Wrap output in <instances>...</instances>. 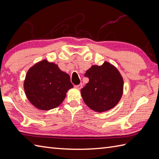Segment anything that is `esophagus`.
I'll return each instance as SVG.
<instances>
[{"instance_id": "1", "label": "esophagus", "mask_w": 159, "mask_h": 159, "mask_svg": "<svg viewBox=\"0 0 159 159\" xmlns=\"http://www.w3.org/2000/svg\"><path fill=\"white\" fill-rule=\"evenodd\" d=\"M82 87H83V85H82V84H79V85L74 86V87H75V88H76V89H80L82 88Z\"/></svg>"}]
</instances>
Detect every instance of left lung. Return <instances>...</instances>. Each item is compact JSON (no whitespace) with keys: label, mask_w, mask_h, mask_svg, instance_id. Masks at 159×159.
Returning <instances> with one entry per match:
<instances>
[{"label":"left lung","mask_w":159,"mask_h":159,"mask_svg":"<svg viewBox=\"0 0 159 159\" xmlns=\"http://www.w3.org/2000/svg\"><path fill=\"white\" fill-rule=\"evenodd\" d=\"M85 76L89 81L80 90L84 102L91 109L102 113L112 109L123 94L124 80L116 67L105 61L102 66H92Z\"/></svg>","instance_id":"8db88e82"}]
</instances>
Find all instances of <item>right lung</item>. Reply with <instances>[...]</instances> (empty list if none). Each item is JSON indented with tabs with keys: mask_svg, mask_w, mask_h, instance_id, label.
Wrapping results in <instances>:
<instances>
[{
	"mask_svg": "<svg viewBox=\"0 0 159 159\" xmlns=\"http://www.w3.org/2000/svg\"><path fill=\"white\" fill-rule=\"evenodd\" d=\"M72 87L69 74L61 70L57 64L47 60L32 66L24 82V89L30 102L43 111L60 105L67 91Z\"/></svg>",
	"mask_w": 159,
	"mask_h": 159,
	"instance_id": "right-lung-1",
	"label": "right lung"
}]
</instances>
